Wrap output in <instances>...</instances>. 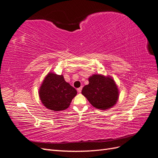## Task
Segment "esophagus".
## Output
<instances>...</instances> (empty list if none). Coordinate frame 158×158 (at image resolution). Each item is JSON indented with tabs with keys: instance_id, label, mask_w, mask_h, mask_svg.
I'll return each mask as SVG.
<instances>
[{
	"instance_id": "esophagus-1",
	"label": "esophagus",
	"mask_w": 158,
	"mask_h": 158,
	"mask_svg": "<svg viewBox=\"0 0 158 158\" xmlns=\"http://www.w3.org/2000/svg\"><path fill=\"white\" fill-rule=\"evenodd\" d=\"M82 86H81V87L78 88V89H77V91H78V93H81V91H82Z\"/></svg>"
}]
</instances>
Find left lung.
<instances>
[{
    "label": "left lung",
    "mask_w": 158,
    "mask_h": 158,
    "mask_svg": "<svg viewBox=\"0 0 158 158\" xmlns=\"http://www.w3.org/2000/svg\"><path fill=\"white\" fill-rule=\"evenodd\" d=\"M89 82L83 87L82 94L95 108L106 110L117 103L118 91L113 79L95 74L90 77Z\"/></svg>",
    "instance_id": "8db88e82"
}]
</instances>
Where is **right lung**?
Returning <instances> with one entry per match:
<instances>
[{
	"label": "right lung",
	"instance_id": "1",
	"mask_svg": "<svg viewBox=\"0 0 158 158\" xmlns=\"http://www.w3.org/2000/svg\"><path fill=\"white\" fill-rule=\"evenodd\" d=\"M43 104L51 110H65L77 94L76 90L65 82L62 75L49 73L40 89Z\"/></svg>",
	"mask_w": 158,
	"mask_h": 158
}]
</instances>
